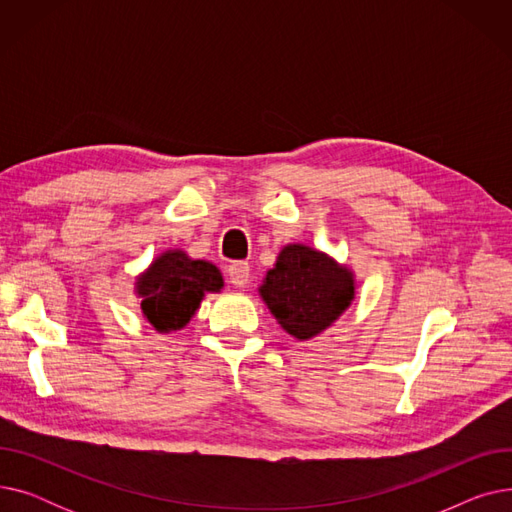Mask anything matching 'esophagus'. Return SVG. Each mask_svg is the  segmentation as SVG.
Returning a JSON list of instances; mask_svg holds the SVG:
<instances>
[{
    "mask_svg": "<svg viewBox=\"0 0 512 512\" xmlns=\"http://www.w3.org/2000/svg\"><path fill=\"white\" fill-rule=\"evenodd\" d=\"M251 278V265L247 261H234L228 267V280L236 288H245Z\"/></svg>",
    "mask_w": 512,
    "mask_h": 512,
    "instance_id": "esophagus-1",
    "label": "esophagus"
}]
</instances>
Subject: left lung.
Returning <instances> with one entry per match:
<instances>
[{
    "instance_id": "obj_1",
    "label": "left lung",
    "mask_w": 512,
    "mask_h": 512,
    "mask_svg": "<svg viewBox=\"0 0 512 512\" xmlns=\"http://www.w3.org/2000/svg\"><path fill=\"white\" fill-rule=\"evenodd\" d=\"M355 274L328 253L286 245L265 274L259 297L284 332L311 340L328 330L355 301Z\"/></svg>"
}]
</instances>
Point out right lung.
<instances>
[{
	"label": "right lung",
	"instance_id": "right-lung-1",
	"mask_svg": "<svg viewBox=\"0 0 512 512\" xmlns=\"http://www.w3.org/2000/svg\"><path fill=\"white\" fill-rule=\"evenodd\" d=\"M224 278L218 267L205 259H191L182 249H170L134 282L141 311L149 324L161 332L182 330L207 292H220Z\"/></svg>",
	"mask_w": 512,
	"mask_h": 512
}]
</instances>
